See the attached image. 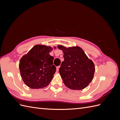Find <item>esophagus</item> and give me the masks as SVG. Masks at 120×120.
Here are the masks:
<instances>
[{"mask_svg":"<svg viewBox=\"0 0 120 120\" xmlns=\"http://www.w3.org/2000/svg\"><path fill=\"white\" fill-rule=\"evenodd\" d=\"M60 68V66H57V67H56V71H59Z\"/></svg>","mask_w":120,"mask_h":120,"instance_id":"esophagus-1","label":"esophagus"}]
</instances>
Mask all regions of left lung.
Returning a JSON list of instances; mask_svg holds the SVG:
<instances>
[{"instance_id":"left-lung-1","label":"left lung","mask_w":120,"mask_h":120,"mask_svg":"<svg viewBox=\"0 0 120 120\" xmlns=\"http://www.w3.org/2000/svg\"><path fill=\"white\" fill-rule=\"evenodd\" d=\"M63 50L64 61L59 68L60 75L68 88L74 90L85 89L93 80L95 65L78 46L66 48L58 45Z\"/></svg>"}]
</instances>
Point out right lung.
I'll return each instance as SVG.
<instances>
[{
	"mask_svg": "<svg viewBox=\"0 0 120 120\" xmlns=\"http://www.w3.org/2000/svg\"><path fill=\"white\" fill-rule=\"evenodd\" d=\"M50 46L36 45L23 56L19 61L21 78L28 87L41 89L48 86L56 71L53 65V57L49 52Z\"/></svg>",
	"mask_w": 120,
	"mask_h": 120,
	"instance_id": "add662e5",
	"label": "right lung"
}]
</instances>
